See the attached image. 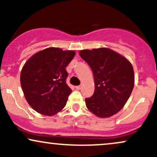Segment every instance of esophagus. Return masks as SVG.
<instances>
[{
  "label": "esophagus",
  "mask_w": 157,
  "mask_h": 157,
  "mask_svg": "<svg viewBox=\"0 0 157 157\" xmlns=\"http://www.w3.org/2000/svg\"><path fill=\"white\" fill-rule=\"evenodd\" d=\"M75 89H77V90L81 89V86H76V87H75Z\"/></svg>",
  "instance_id": "esophagus-1"
}]
</instances>
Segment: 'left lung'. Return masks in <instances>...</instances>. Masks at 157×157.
Returning a JSON list of instances; mask_svg holds the SVG:
<instances>
[{
  "instance_id": "left-lung-1",
  "label": "left lung",
  "mask_w": 157,
  "mask_h": 157,
  "mask_svg": "<svg viewBox=\"0 0 157 157\" xmlns=\"http://www.w3.org/2000/svg\"><path fill=\"white\" fill-rule=\"evenodd\" d=\"M80 56L93 71L95 89L86 99L87 109L100 118L110 117L120 111L134 86V72L125 57L108 48L84 49Z\"/></svg>"
}]
</instances>
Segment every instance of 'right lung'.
Instances as JSON below:
<instances>
[{
	"instance_id": "right-lung-1",
	"label": "right lung",
	"mask_w": 157,
	"mask_h": 157,
	"mask_svg": "<svg viewBox=\"0 0 157 157\" xmlns=\"http://www.w3.org/2000/svg\"><path fill=\"white\" fill-rule=\"evenodd\" d=\"M72 50L49 47L32 55L21 72L27 102L37 112L53 116L66 106L71 89L66 84V67L75 55Z\"/></svg>"
}]
</instances>
